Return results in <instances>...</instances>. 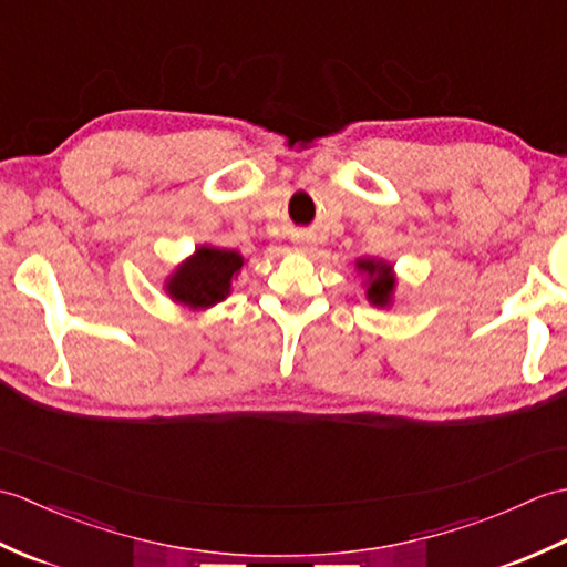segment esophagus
I'll return each mask as SVG.
<instances>
[{
	"label": "esophagus",
	"instance_id": "obj_1",
	"mask_svg": "<svg viewBox=\"0 0 567 567\" xmlns=\"http://www.w3.org/2000/svg\"><path fill=\"white\" fill-rule=\"evenodd\" d=\"M295 246H297V250H302V252H315L317 250V240H315V236H297L295 238Z\"/></svg>",
	"mask_w": 567,
	"mask_h": 567
}]
</instances>
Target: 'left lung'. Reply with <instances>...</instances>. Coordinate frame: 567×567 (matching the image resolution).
<instances>
[{
	"instance_id": "obj_1",
	"label": "left lung",
	"mask_w": 567,
	"mask_h": 567,
	"mask_svg": "<svg viewBox=\"0 0 567 567\" xmlns=\"http://www.w3.org/2000/svg\"><path fill=\"white\" fill-rule=\"evenodd\" d=\"M355 270L365 277V297L372 307L388 309L394 302L396 275L392 262L380 258H358Z\"/></svg>"
}]
</instances>
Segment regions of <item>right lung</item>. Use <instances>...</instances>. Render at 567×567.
<instances>
[{
    "label": "right lung",
    "instance_id": "1",
    "mask_svg": "<svg viewBox=\"0 0 567 567\" xmlns=\"http://www.w3.org/2000/svg\"><path fill=\"white\" fill-rule=\"evenodd\" d=\"M244 265L246 258L238 250L204 244L165 277L163 290L175 305L192 311L209 309L231 295V282Z\"/></svg>",
    "mask_w": 567,
    "mask_h": 567
}]
</instances>
